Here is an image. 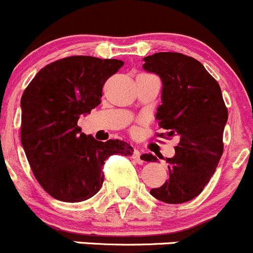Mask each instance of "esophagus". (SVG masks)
<instances>
[{
  "label": "esophagus",
  "mask_w": 253,
  "mask_h": 253,
  "mask_svg": "<svg viewBox=\"0 0 253 253\" xmlns=\"http://www.w3.org/2000/svg\"><path fill=\"white\" fill-rule=\"evenodd\" d=\"M140 155H141V154H140L139 150H136V149H135L134 152H132V159H134L135 161L137 162V164H142V162H144L141 160V157H140Z\"/></svg>",
  "instance_id": "34e87169"
}]
</instances>
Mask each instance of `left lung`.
Masks as SVG:
<instances>
[{
  "label": "left lung",
  "instance_id": "obj_1",
  "mask_svg": "<svg viewBox=\"0 0 253 253\" xmlns=\"http://www.w3.org/2000/svg\"><path fill=\"white\" fill-rule=\"evenodd\" d=\"M146 71L162 81V104L156 119L166 134L177 136L173 157H167L169 179L150 191L152 197L169 204L192 201L209 183L220 161L227 122V108L216 80L198 61L179 52H156L144 57ZM144 161H157L152 154Z\"/></svg>",
  "mask_w": 253,
  "mask_h": 253
}]
</instances>
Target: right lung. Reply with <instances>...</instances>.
Masks as SVG:
<instances>
[{"label": "right lung", "instance_id": "add662e5", "mask_svg": "<svg viewBox=\"0 0 253 253\" xmlns=\"http://www.w3.org/2000/svg\"><path fill=\"white\" fill-rule=\"evenodd\" d=\"M122 60L76 55L42 67L22 94L21 141L34 177L52 198L77 203L93 197L111 155L131 156L123 140L97 141L77 122L101 104L107 80Z\"/></svg>", "mask_w": 253, "mask_h": 253}]
</instances>
